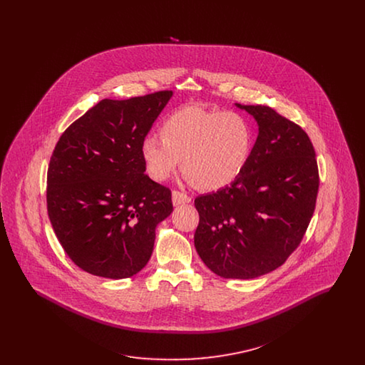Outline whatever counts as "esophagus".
Wrapping results in <instances>:
<instances>
[{"label":"esophagus","mask_w":365,"mask_h":365,"mask_svg":"<svg viewBox=\"0 0 365 365\" xmlns=\"http://www.w3.org/2000/svg\"><path fill=\"white\" fill-rule=\"evenodd\" d=\"M190 201V195H187L186 192L178 190L173 191V202H174L175 207L183 205V204H189Z\"/></svg>","instance_id":"34e87169"}]
</instances>
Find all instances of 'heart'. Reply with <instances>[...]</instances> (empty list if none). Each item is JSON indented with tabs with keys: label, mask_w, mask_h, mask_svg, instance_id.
Masks as SVG:
<instances>
[{
	"label": "heart",
	"mask_w": 365,
	"mask_h": 365,
	"mask_svg": "<svg viewBox=\"0 0 365 365\" xmlns=\"http://www.w3.org/2000/svg\"><path fill=\"white\" fill-rule=\"evenodd\" d=\"M160 135H148L140 143L148 175L164 182L182 160L189 182L204 190L231 185L247 164L253 146L252 128L243 116L198 106H183L170 115Z\"/></svg>",
	"instance_id": "heart-1"
}]
</instances>
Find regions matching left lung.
<instances>
[{
    "label": "left lung",
    "mask_w": 365,
    "mask_h": 365,
    "mask_svg": "<svg viewBox=\"0 0 365 365\" xmlns=\"http://www.w3.org/2000/svg\"><path fill=\"white\" fill-rule=\"evenodd\" d=\"M235 105L255 118L259 135L230 186L195 198L194 246L216 275L255 279L277 269L302 241L319 170L312 142L298 124L269 106Z\"/></svg>",
    "instance_id": "1"
}]
</instances>
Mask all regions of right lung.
<instances>
[{"label": "right lung", "instance_id": "obj_1", "mask_svg": "<svg viewBox=\"0 0 365 365\" xmlns=\"http://www.w3.org/2000/svg\"><path fill=\"white\" fill-rule=\"evenodd\" d=\"M173 91L105 98L72 123L53 150L46 202L54 234L79 268L130 278L152 256L171 190L145 174L140 143Z\"/></svg>", "mask_w": 365, "mask_h": 365}]
</instances>
